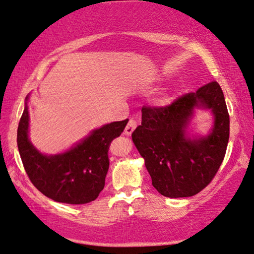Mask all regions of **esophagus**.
Here are the masks:
<instances>
[{"label": "esophagus", "mask_w": 254, "mask_h": 254, "mask_svg": "<svg viewBox=\"0 0 254 254\" xmlns=\"http://www.w3.org/2000/svg\"><path fill=\"white\" fill-rule=\"evenodd\" d=\"M137 124H138L137 121L134 120V118H130L129 122H127V127H125V130H124L125 134H127V136H130V134L133 132V130L137 127Z\"/></svg>", "instance_id": "obj_1"}]
</instances>
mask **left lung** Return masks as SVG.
Here are the masks:
<instances>
[{"label": "left lung", "mask_w": 254, "mask_h": 254, "mask_svg": "<svg viewBox=\"0 0 254 254\" xmlns=\"http://www.w3.org/2000/svg\"><path fill=\"white\" fill-rule=\"evenodd\" d=\"M195 106L211 109L215 116L212 132L191 141L184 136ZM230 117L224 94L216 81L179 96L168 106L141 108V125L132 140L145 159L152 185L166 197H189L212 181L228 147Z\"/></svg>", "instance_id": "8db88e82"}]
</instances>
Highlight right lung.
Listing matches in <instances>:
<instances>
[{
    "instance_id": "right-lung-1",
    "label": "right lung",
    "mask_w": 254,
    "mask_h": 254,
    "mask_svg": "<svg viewBox=\"0 0 254 254\" xmlns=\"http://www.w3.org/2000/svg\"><path fill=\"white\" fill-rule=\"evenodd\" d=\"M127 121L104 125L66 153L47 157L30 143L29 111L25 104L17 130V145L30 181L53 201L68 204L94 201L104 187L111 141L121 136Z\"/></svg>"
}]
</instances>
